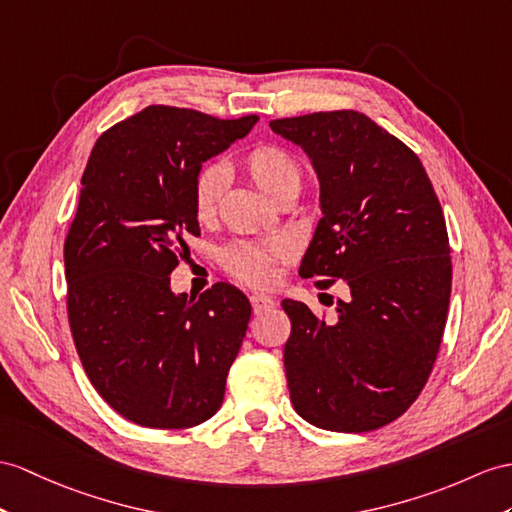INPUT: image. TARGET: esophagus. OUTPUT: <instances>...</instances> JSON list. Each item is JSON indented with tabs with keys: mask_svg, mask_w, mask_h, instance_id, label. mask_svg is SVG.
<instances>
[{
	"mask_svg": "<svg viewBox=\"0 0 512 512\" xmlns=\"http://www.w3.org/2000/svg\"><path fill=\"white\" fill-rule=\"evenodd\" d=\"M249 302H252V308H254V313H263V310H267V308H273V297H269V295H263V293H254L252 297H249Z\"/></svg>",
	"mask_w": 512,
	"mask_h": 512,
	"instance_id": "34e87169",
	"label": "esophagus"
}]
</instances>
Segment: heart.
Listing matches in <instances>:
<instances>
[{"label": "heart", "mask_w": 512, "mask_h": 512, "mask_svg": "<svg viewBox=\"0 0 512 512\" xmlns=\"http://www.w3.org/2000/svg\"><path fill=\"white\" fill-rule=\"evenodd\" d=\"M243 171L260 191L273 202L286 197H297L304 184V169L289 149L263 143L249 149L241 160ZM228 176L219 165H204L193 180V213L197 221L208 223L217 217L221 197L226 193ZM282 256L280 245H258L247 241H234L221 247L219 263L232 278L245 284L263 286L276 276V260Z\"/></svg>", "instance_id": "heart-1"}]
</instances>
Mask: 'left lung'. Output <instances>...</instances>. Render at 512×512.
I'll return each mask as SVG.
<instances>
[{
	"instance_id": "1",
	"label": "left lung",
	"mask_w": 512,
	"mask_h": 512,
	"mask_svg": "<svg viewBox=\"0 0 512 512\" xmlns=\"http://www.w3.org/2000/svg\"><path fill=\"white\" fill-rule=\"evenodd\" d=\"M271 130L308 154L321 213L299 276L345 280L336 321L284 299V369L299 417L332 432L395 421L426 386L452 291L443 208L417 154L363 112L276 119Z\"/></svg>"
}]
</instances>
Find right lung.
<instances>
[{
    "instance_id": "obj_1",
    "label": "right lung",
    "mask_w": 512,
    "mask_h": 512,
    "mask_svg": "<svg viewBox=\"0 0 512 512\" xmlns=\"http://www.w3.org/2000/svg\"><path fill=\"white\" fill-rule=\"evenodd\" d=\"M256 121L147 106L99 136L86 162L65 239L69 326L95 391L139 426L193 428L223 402L252 306L226 282L176 295L169 273L199 236L195 173Z\"/></svg>"
}]
</instances>
